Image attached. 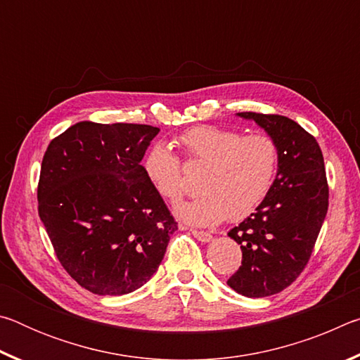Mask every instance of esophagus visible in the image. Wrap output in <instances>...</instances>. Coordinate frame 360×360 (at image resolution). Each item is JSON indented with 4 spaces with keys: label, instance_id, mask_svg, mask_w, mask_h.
Wrapping results in <instances>:
<instances>
[{
    "label": "esophagus",
    "instance_id": "obj_1",
    "mask_svg": "<svg viewBox=\"0 0 360 360\" xmlns=\"http://www.w3.org/2000/svg\"><path fill=\"white\" fill-rule=\"evenodd\" d=\"M192 235L202 243H210L212 241V235L208 233V231H202V230H192Z\"/></svg>",
    "mask_w": 360,
    "mask_h": 360
}]
</instances>
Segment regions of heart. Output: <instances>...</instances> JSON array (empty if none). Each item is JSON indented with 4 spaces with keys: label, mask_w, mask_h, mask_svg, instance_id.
<instances>
[{
    "label": "heart",
    "mask_w": 360,
    "mask_h": 360,
    "mask_svg": "<svg viewBox=\"0 0 360 360\" xmlns=\"http://www.w3.org/2000/svg\"><path fill=\"white\" fill-rule=\"evenodd\" d=\"M188 163L206 167L200 191L191 202L179 203L176 216L193 225L243 221L265 202L279 169V148L265 133L243 136L214 125H197L178 138ZM146 178L169 202L186 192L179 158L165 144L152 146L143 160Z\"/></svg>",
    "instance_id": "obj_1"
}]
</instances>
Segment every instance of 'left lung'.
<instances>
[{"instance_id": "1", "label": "left lung", "mask_w": 360, "mask_h": 360, "mask_svg": "<svg viewBox=\"0 0 360 360\" xmlns=\"http://www.w3.org/2000/svg\"><path fill=\"white\" fill-rule=\"evenodd\" d=\"M254 120L279 148V169L265 202L229 231L243 252L227 284L251 298L268 297L295 281L308 264L328 208L324 157L314 136L289 117L238 112Z\"/></svg>"}]
</instances>
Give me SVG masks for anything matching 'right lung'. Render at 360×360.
Returning a JSON list of instances; mask_svg holds the SVG:
<instances>
[{
	"instance_id": "obj_1",
	"label": "right lung",
	"mask_w": 360,
	"mask_h": 360,
	"mask_svg": "<svg viewBox=\"0 0 360 360\" xmlns=\"http://www.w3.org/2000/svg\"><path fill=\"white\" fill-rule=\"evenodd\" d=\"M160 129L79 122L42 158L38 211L75 281L98 295H125L157 271L178 230L141 160Z\"/></svg>"
}]
</instances>
